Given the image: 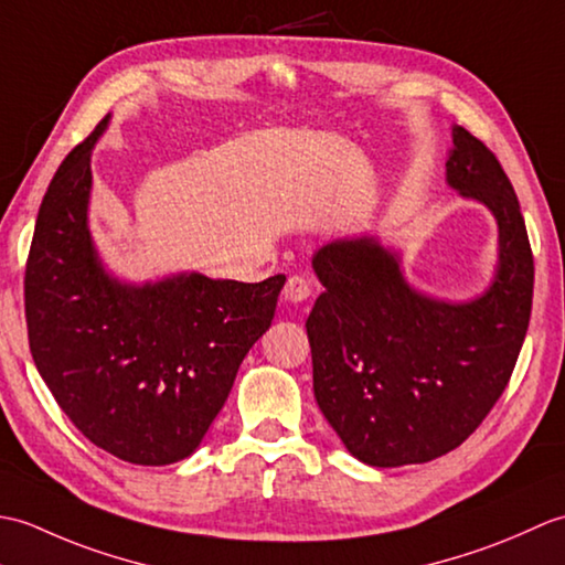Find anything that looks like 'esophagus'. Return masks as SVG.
Masks as SVG:
<instances>
[{
	"label": "esophagus",
	"instance_id": "34e87169",
	"mask_svg": "<svg viewBox=\"0 0 565 565\" xmlns=\"http://www.w3.org/2000/svg\"><path fill=\"white\" fill-rule=\"evenodd\" d=\"M310 294H313V286H310L308 276L291 274L289 279H286V286H284V298H286V301L303 303Z\"/></svg>",
	"mask_w": 565,
	"mask_h": 565
}]
</instances>
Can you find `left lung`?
<instances>
[{
    "label": "left lung",
    "mask_w": 565,
    "mask_h": 565,
    "mask_svg": "<svg viewBox=\"0 0 565 565\" xmlns=\"http://www.w3.org/2000/svg\"><path fill=\"white\" fill-rule=\"evenodd\" d=\"M447 182L486 203L500 264L471 303L413 291L376 239H338L313 257L326 291L306 320L313 391L352 456L388 468L425 463L473 435L505 391L532 316L534 257L520 201L498 158L454 128Z\"/></svg>",
    "instance_id": "obj_1"
}]
</instances>
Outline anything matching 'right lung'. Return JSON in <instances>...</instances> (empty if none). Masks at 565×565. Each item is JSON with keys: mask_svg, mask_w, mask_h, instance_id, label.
<instances>
[{"mask_svg": "<svg viewBox=\"0 0 565 565\" xmlns=\"http://www.w3.org/2000/svg\"><path fill=\"white\" fill-rule=\"evenodd\" d=\"M106 121L57 167L39 209L23 276L29 347L84 437L128 463L164 466L186 459L221 413L286 276L111 279L87 227L89 158Z\"/></svg>", "mask_w": 565, "mask_h": 565, "instance_id": "1", "label": "right lung"}]
</instances>
